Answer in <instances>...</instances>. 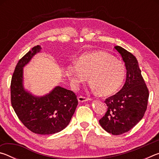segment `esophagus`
Here are the masks:
<instances>
[{"mask_svg":"<svg viewBox=\"0 0 159 159\" xmlns=\"http://www.w3.org/2000/svg\"><path fill=\"white\" fill-rule=\"evenodd\" d=\"M78 100H79V102H84L91 100V99L88 98H85V97L79 96V98H78Z\"/></svg>","mask_w":159,"mask_h":159,"instance_id":"obj_1","label":"esophagus"}]
</instances>
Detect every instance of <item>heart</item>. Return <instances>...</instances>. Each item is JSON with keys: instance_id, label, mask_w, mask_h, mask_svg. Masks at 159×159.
Listing matches in <instances>:
<instances>
[{"instance_id": "heart-1", "label": "heart", "mask_w": 159, "mask_h": 159, "mask_svg": "<svg viewBox=\"0 0 159 159\" xmlns=\"http://www.w3.org/2000/svg\"><path fill=\"white\" fill-rule=\"evenodd\" d=\"M67 77L75 85L84 83L89 76L92 89L102 95L115 93L121 87L125 67L121 61L104 51L83 54L66 67Z\"/></svg>"}]
</instances>
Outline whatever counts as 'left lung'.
Returning <instances> with one entry per match:
<instances>
[{"instance_id":"8db88e82","label":"left lung","mask_w":159,"mask_h":159,"mask_svg":"<svg viewBox=\"0 0 159 159\" xmlns=\"http://www.w3.org/2000/svg\"><path fill=\"white\" fill-rule=\"evenodd\" d=\"M115 49L125 62L126 79L121 90L104 101L108 108L99 122L109 133L118 135L131 130L143 118L149 90L136 57L120 46H116Z\"/></svg>"}]
</instances>
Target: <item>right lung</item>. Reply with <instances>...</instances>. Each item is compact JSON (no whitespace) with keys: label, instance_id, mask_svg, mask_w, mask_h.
Here are the masks:
<instances>
[{"label":"right lung","instance_id":"right-lung-1","mask_svg":"<svg viewBox=\"0 0 159 159\" xmlns=\"http://www.w3.org/2000/svg\"><path fill=\"white\" fill-rule=\"evenodd\" d=\"M41 50L40 45L35 46L19 60L10 85L11 104L19 119L29 130L36 134H50L69 125L78 99L74 92L59 85L40 97L25 90L23 68Z\"/></svg>","mask_w":159,"mask_h":159}]
</instances>
